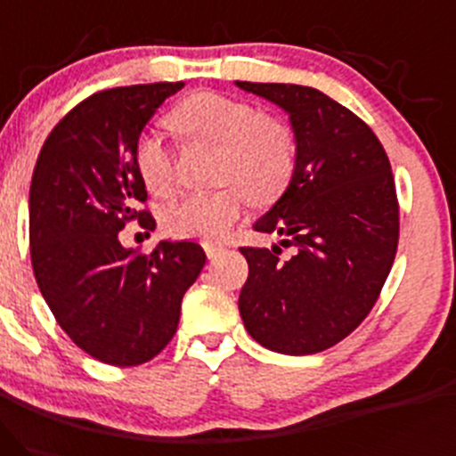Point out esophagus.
<instances>
[{
	"instance_id": "1",
	"label": "esophagus",
	"mask_w": 456,
	"mask_h": 456,
	"mask_svg": "<svg viewBox=\"0 0 456 456\" xmlns=\"http://www.w3.org/2000/svg\"><path fill=\"white\" fill-rule=\"evenodd\" d=\"M202 248H204V252H207V256H208V258H217V256L219 254H222L224 252V249H226V248H224V245L222 243H204L202 245Z\"/></svg>"
}]
</instances>
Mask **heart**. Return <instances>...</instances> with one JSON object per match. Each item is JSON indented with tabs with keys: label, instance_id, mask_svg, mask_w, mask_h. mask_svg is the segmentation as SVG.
Wrapping results in <instances>:
<instances>
[{
	"label": "heart",
	"instance_id": "obj_1",
	"mask_svg": "<svg viewBox=\"0 0 456 456\" xmlns=\"http://www.w3.org/2000/svg\"><path fill=\"white\" fill-rule=\"evenodd\" d=\"M189 144L217 146L215 176L224 187L183 196L163 213L167 232L185 239L215 241L232 230L248 207L271 204L289 189L297 170L295 133L284 120L260 114L249 101L222 92H196L167 116ZM135 167L155 196H166L176 181L172 151L155 133H144L135 144Z\"/></svg>",
	"mask_w": 456,
	"mask_h": 456
}]
</instances>
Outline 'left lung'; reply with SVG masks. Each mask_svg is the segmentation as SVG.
<instances>
[{
	"label": "left lung",
	"instance_id": "left-lung-1",
	"mask_svg": "<svg viewBox=\"0 0 456 456\" xmlns=\"http://www.w3.org/2000/svg\"><path fill=\"white\" fill-rule=\"evenodd\" d=\"M237 86L289 111L297 140L293 181L254 226L282 234L295 254L241 248L249 273L239 312L249 336L271 351H325L360 327L390 275L401 230L390 159L370 126L323 92Z\"/></svg>",
	"mask_w": 456,
	"mask_h": 456
}]
</instances>
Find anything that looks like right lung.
<instances>
[{
	"label": "right lung",
	"mask_w": 456,
	"mask_h": 456,
	"mask_svg": "<svg viewBox=\"0 0 456 456\" xmlns=\"http://www.w3.org/2000/svg\"><path fill=\"white\" fill-rule=\"evenodd\" d=\"M183 81L96 92L66 114L40 148L29 187V256L40 293L79 349L137 366L176 334L181 301L207 254L193 241L125 249L126 224L155 228L135 167L140 133Z\"/></svg>",
	"instance_id": "add662e5"
}]
</instances>
